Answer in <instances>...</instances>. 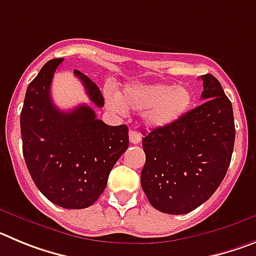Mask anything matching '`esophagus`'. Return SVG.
Segmentation results:
<instances>
[{
  "instance_id": "1",
  "label": "esophagus",
  "mask_w": 256,
  "mask_h": 256,
  "mask_svg": "<svg viewBox=\"0 0 256 256\" xmlns=\"http://www.w3.org/2000/svg\"><path fill=\"white\" fill-rule=\"evenodd\" d=\"M140 141H141V136H140V133L137 132V130H130V142L133 144H140Z\"/></svg>"
}]
</instances>
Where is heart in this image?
<instances>
[{"mask_svg": "<svg viewBox=\"0 0 256 256\" xmlns=\"http://www.w3.org/2000/svg\"><path fill=\"white\" fill-rule=\"evenodd\" d=\"M192 92L186 86L166 83H128L122 94L106 92L108 108L126 114V108L144 110V123L154 130L165 128L180 120L192 105Z\"/></svg>", "mask_w": 256, "mask_h": 256, "instance_id": "1", "label": "heart"}]
</instances>
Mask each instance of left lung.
<instances>
[{
    "instance_id": "left-lung-1",
    "label": "left lung",
    "mask_w": 256,
    "mask_h": 256,
    "mask_svg": "<svg viewBox=\"0 0 256 256\" xmlns=\"http://www.w3.org/2000/svg\"><path fill=\"white\" fill-rule=\"evenodd\" d=\"M201 80L204 102L142 140L146 155L142 190L150 204L166 214H186L209 200L234 152L232 104L216 76L205 74Z\"/></svg>"
}]
</instances>
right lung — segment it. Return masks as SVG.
Segmentation results:
<instances>
[{
	"instance_id": "add662e5",
	"label": "right lung",
	"mask_w": 256,
	"mask_h": 256,
	"mask_svg": "<svg viewBox=\"0 0 256 256\" xmlns=\"http://www.w3.org/2000/svg\"><path fill=\"white\" fill-rule=\"evenodd\" d=\"M61 62H46L26 88L20 114L22 155L32 180L51 202L84 209L100 198L112 166L128 148V126H108L88 105L58 110L50 91ZM74 74L90 100L102 108L100 88L79 70Z\"/></svg>"
}]
</instances>
